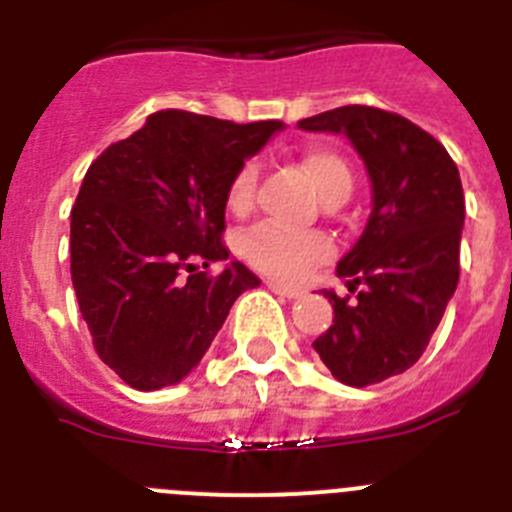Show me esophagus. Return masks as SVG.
Masks as SVG:
<instances>
[{
  "instance_id": "1",
  "label": "esophagus",
  "mask_w": 512,
  "mask_h": 512,
  "mask_svg": "<svg viewBox=\"0 0 512 512\" xmlns=\"http://www.w3.org/2000/svg\"><path fill=\"white\" fill-rule=\"evenodd\" d=\"M266 287H269L271 292H274V295L287 297V300H295V297L302 295V289H300V287H289V284L274 282V279H271V282H266Z\"/></svg>"
}]
</instances>
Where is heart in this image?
Listing matches in <instances>:
<instances>
[{"mask_svg":"<svg viewBox=\"0 0 512 512\" xmlns=\"http://www.w3.org/2000/svg\"><path fill=\"white\" fill-rule=\"evenodd\" d=\"M302 169L310 176L312 187L325 205H343L354 189V174L346 158L333 148L312 146L302 153ZM259 182L256 161H246L230 179L228 207L233 212H248ZM330 241L318 230L292 233L274 223H261L241 238V256L253 266L277 279H300L307 269L330 256Z\"/></svg>","mask_w":512,"mask_h":512,"instance_id":"heart-1","label":"heart"}]
</instances>
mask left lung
I'll use <instances>...</instances> for the list:
<instances>
[{"mask_svg": "<svg viewBox=\"0 0 512 512\" xmlns=\"http://www.w3.org/2000/svg\"><path fill=\"white\" fill-rule=\"evenodd\" d=\"M297 125L346 135L374 189L369 223L336 266L355 297L325 292L333 325L312 348L343 384L384 382L423 356L459 282V169L431 133L369 104H346Z\"/></svg>", "mask_w": 512, "mask_h": 512, "instance_id": "8db88e82", "label": "left lung"}]
</instances>
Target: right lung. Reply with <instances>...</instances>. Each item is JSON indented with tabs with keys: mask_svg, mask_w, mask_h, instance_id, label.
Segmentation results:
<instances>
[{
	"mask_svg": "<svg viewBox=\"0 0 512 512\" xmlns=\"http://www.w3.org/2000/svg\"><path fill=\"white\" fill-rule=\"evenodd\" d=\"M279 128L158 110L89 166L71 207V282L94 351L135 390L182 382L261 284L238 261L210 266L230 253V179Z\"/></svg>",
	"mask_w": 512,
	"mask_h": 512,
	"instance_id": "right-lung-1",
	"label": "right lung"
}]
</instances>
